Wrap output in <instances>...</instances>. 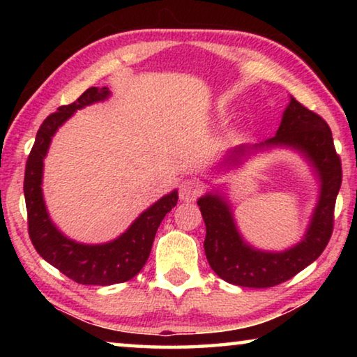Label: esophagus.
Returning a JSON list of instances; mask_svg holds the SVG:
<instances>
[{
    "label": "esophagus",
    "instance_id": "1",
    "mask_svg": "<svg viewBox=\"0 0 357 357\" xmlns=\"http://www.w3.org/2000/svg\"><path fill=\"white\" fill-rule=\"evenodd\" d=\"M203 187L197 179H184L179 184V198L183 202H195L202 195Z\"/></svg>",
    "mask_w": 357,
    "mask_h": 357
}]
</instances>
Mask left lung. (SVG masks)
I'll return each mask as SVG.
<instances>
[{
  "mask_svg": "<svg viewBox=\"0 0 357 357\" xmlns=\"http://www.w3.org/2000/svg\"><path fill=\"white\" fill-rule=\"evenodd\" d=\"M288 146L305 157L319 179V197L310 225L301 243L285 252L253 249L241 236L225 198L206 193L198 200L206 238L204 253L214 273L228 283L247 288H269L291 279L321 255L334 228V208L342 185V162L335 153L332 132L315 112L289 99L277 134L253 146L229 151L222 167H236L252 151Z\"/></svg>",
  "mask_w": 357,
  "mask_h": 357,
  "instance_id": "8db88e82",
  "label": "left lung"
}]
</instances>
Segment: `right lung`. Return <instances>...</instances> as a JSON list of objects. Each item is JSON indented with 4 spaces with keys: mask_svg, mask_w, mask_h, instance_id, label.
<instances>
[{
    "mask_svg": "<svg viewBox=\"0 0 357 357\" xmlns=\"http://www.w3.org/2000/svg\"><path fill=\"white\" fill-rule=\"evenodd\" d=\"M108 96V88L93 86L86 89L74 104L59 107L55 113L48 114L38 130L25 168L23 192L29 239L47 263L55 266L66 277L80 285L105 287L128 282L135 277L148 261L160 222L178 203V192L173 190L137 217V220L119 238L96 245L75 243L66 238L50 220L40 185L44 159L52 137L77 110L94 102L105 100Z\"/></svg>",
    "mask_w": 357,
    "mask_h": 357,
    "instance_id": "obj_1",
    "label": "right lung"
}]
</instances>
